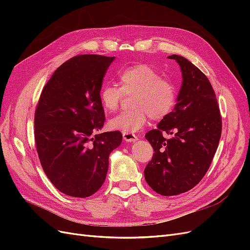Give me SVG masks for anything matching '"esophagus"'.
I'll return each mask as SVG.
<instances>
[{
    "label": "esophagus",
    "mask_w": 250,
    "mask_h": 250,
    "mask_svg": "<svg viewBox=\"0 0 250 250\" xmlns=\"http://www.w3.org/2000/svg\"><path fill=\"white\" fill-rule=\"evenodd\" d=\"M123 138H124L125 142H127V143H132L139 139L138 135L132 133V132H123Z\"/></svg>",
    "instance_id": "1"
}]
</instances>
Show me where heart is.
<instances>
[{"label": "heart", "mask_w": 250, "mask_h": 250, "mask_svg": "<svg viewBox=\"0 0 250 250\" xmlns=\"http://www.w3.org/2000/svg\"><path fill=\"white\" fill-rule=\"evenodd\" d=\"M120 86L104 83L99 92L104 110L115 112L125 95H133L131 110L123 111L109 121L113 130L137 132L146 125L149 118L162 120L173 110L177 90L173 83L161 76L152 66L138 63L126 67L119 75Z\"/></svg>", "instance_id": "heart-1"}]
</instances>
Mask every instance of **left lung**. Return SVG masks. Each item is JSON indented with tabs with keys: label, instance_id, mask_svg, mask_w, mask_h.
Segmentation results:
<instances>
[{
	"label": "left lung",
	"instance_id": "left-lung-1",
	"mask_svg": "<svg viewBox=\"0 0 250 250\" xmlns=\"http://www.w3.org/2000/svg\"><path fill=\"white\" fill-rule=\"evenodd\" d=\"M169 58L180 65L183 84L173 111L145 135L154 153L144 171L151 188L164 196L188 192L199 184L213 161L222 130L220 109L208 77L183 56Z\"/></svg>",
	"mask_w": 250,
	"mask_h": 250
}]
</instances>
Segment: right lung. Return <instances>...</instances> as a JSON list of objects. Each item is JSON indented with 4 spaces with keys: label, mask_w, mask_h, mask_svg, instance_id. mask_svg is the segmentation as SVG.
I'll use <instances>...</instances> for the list:
<instances>
[{
    "label": "right lung",
    "mask_w": 250,
    "mask_h": 250,
    "mask_svg": "<svg viewBox=\"0 0 250 250\" xmlns=\"http://www.w3.org/2000/svg\"><path fill=\"white\" fill-rule=\"evenodd\" d=\"M115 57L77 55L43 86L34 115V139L43 172L58 191L85 198L102 187L120 131L99 134L105 115L99 92Z\"/></svg>",
    "instance_id": "add662e5"
}]
</instances>
